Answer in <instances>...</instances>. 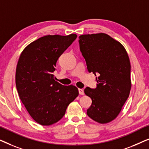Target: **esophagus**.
<instances>
[{
    "label": "esophagus",
    "mask_w": 149,
    "mask_h": 149,
    "mask_svg": "<svg viewBox=\"0 0 149 149\" xmlns=\"http://www.w3.org/2000/svg\"><path fill=\"white\" fill-rule=\"evenodd\" d=\"M79 93L80 95H84V91L82 89H79Z\"/></svg>",
    "instance_id": "esophagus-1"
}]
</instances>
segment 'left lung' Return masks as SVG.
Listing matches in <instances>:
<instances>
[{
	"mask_svg": "<svg viewBox=\"0 0 149 149\" xmlns=\"http://www.w3.org/2000/svg\"><path fill=\"white\" fill-rule=\"evenodd\" d=\"M81 52L89 72L96 76V88L84 92L92 103L87 115L93 121L107 123L115 119L131 89V65L124 47L104 33L79 36Z\"/></svg>",
	"mask_w": 149,
	"mask_h": 149,
	"instance_id": "8db88e82",
	"label": "left lung"
}]
</instances>
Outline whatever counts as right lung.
<instances>
[{
    "instance_id": "1",
    "label": "right lung",
    "mask_w": 149,
    "mask_h": 149,
    "mask_svg": "<svg viewBox=\"0 0 149 149\" xmlns=\"http://www.w3.org/2000/svg\"><path fill=\"white\" fill-rule=\"evenodd\" d=\"M77 37L75 34L42 36L28 45L20 55L16 87L28 113L40 125L60 121L69 104L78 96L76 87L60 84L53 74L58 58Z\"/></svg>"
}]
</instances>
